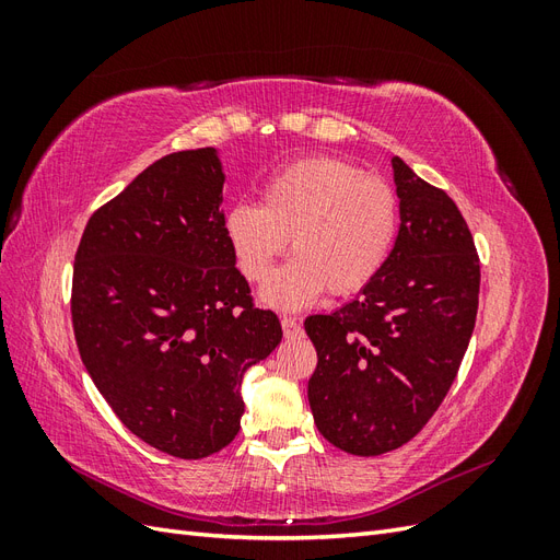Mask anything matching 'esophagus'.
I'll list each match as a JSON object with an SVG mask.
<instances>
[{
  "mask_svg": "<svg viewBox=\"0 0 560 560\" xmlns=\"http://www.w3.org/2000/svg\"><path fill=\"white\" fill-rule=\"evenodd\" d=\"M280 325H282L284 336H299L301 334V325H299L294 317H282Z\"/></svg>",
  "mask_w": 560,
  "mask_h": 560,
  "instance_id": "1",
  "label": "esophagus"
}]
</instances>
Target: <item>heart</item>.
<instances>
[{
  "mask_svg": "<svg viewBox=\"0 0 560 560\" xmlns=\"http://www.w3.org/2000/svg\"><path fill=\"white\" fill-rule=\"evenodd\" d=\"M222 229L249 282H264L292 241L296 257L264 284L261 301L296 311L327 290L336 296L360 292L381 273L397 238L399 206L385 179L315 156L270 175L261 206L235 202Z\"/></svg>",
  "mask_w": 560,
  "mask_h": 560,
  "instance_id": "1",
  "label": "heart"
}]
</instances>
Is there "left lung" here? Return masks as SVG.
<instances>
[{"instance_id":"obj_1","label":"left lung","mask_w":560,"mask_h":560,"mask_svg":"<svg viewBox=\"0 0 560 560\" xmlns=\"http://www.w3.org/2000/svg\"><path fill=\"white\" fill-rule=\"evenodd\" d=\"M399 231L381 273L331 315L303 322L317 350L319 434L352 455L413 439L444 401L479 308V257L455 202L393 156Z\"/></svg>"}]
</instances>
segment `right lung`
Listing matches in <instances>:
<instances>
[{
	"label": "right lung",
	"instance_id": "1",
	"mask_svg": "<svg viewBox=\"0 0 560 560\" xmlns=\"http://www.w3.org/2000/svg\"><path fill=\"white\" fill-rule=\"evenodd\" d=\"M224 182L214 147L163 156L89 219L74 257L83 366L135 436L182 460L233 442L245 371L282 338L235 268Z\"/></svg>",
	"mask_w": 560,
	"mask_h": 560
}]
</instances>
